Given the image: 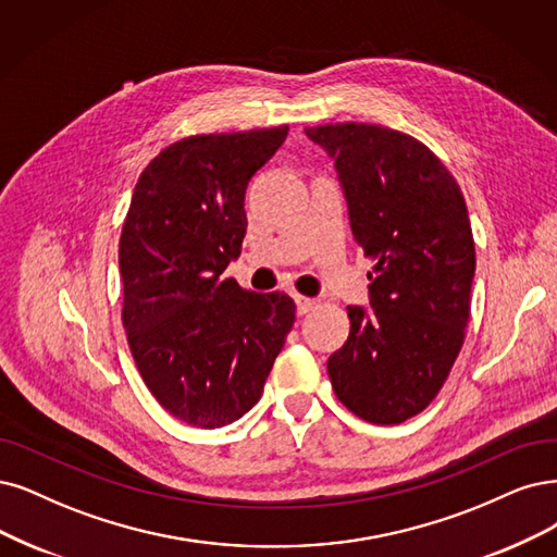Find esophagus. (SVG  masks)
Returning <instances> with one entry per match:
<instances>
[{"mask_svg":"<svg viewBox=\"0 0 557 557\" xmlns=\"http://www.w3.org/2000/svg\"><path fill=\"white\" fill-rule=\"evenodd\" d=\"M294 300H296V312H298L300 317L307 314V312H312L314 307H317V300H314V298H305V296H300V294H296Z\"/></svg>","mask_w":557,"mask_h":557,"instance_id":"obj_1","label":"esophagus"}]
</instances>
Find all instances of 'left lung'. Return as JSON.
<instances>
[{
    "label": "left lung",
    "mask_w": 557,
    "mask_h": 557,
    "mask_svg": "<svg viewBox=\"0 0 557 557\" xmlns=\"http://www.w3.org/2000/svg\"><path fill=\"white\" fill-rule=\"evenodd\" d=\"M305 133L335 160L354 238L376 259L372 310L346 307L351 333L327 374L358 418L406 422L441 393L466 337L475 240L461 188L406 133L354 121Z\"/></svg>",
    "instance_id": "1"
}]
</instances>
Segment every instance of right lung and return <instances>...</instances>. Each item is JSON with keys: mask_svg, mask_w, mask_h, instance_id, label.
Listing matches in <instances>:
<instances>
[{"mask_svg": "<svg viewBox=\"0 0 557 557\" xmlns=\"http://www.w3.org/2000/svg\"><path fill=\"white\" fill-rule=\"evenodd\" d=\"M289 126L193 135L137 178L119 240L123 327L158 404L197 429L250 410L296 321L280 292H245L224 268L247 230L245 188Z\"/></svg>", "mask_w": 557, "mask_h": 557, "instance_id": "add662e5", "label": "right lung"}]
</instances>
